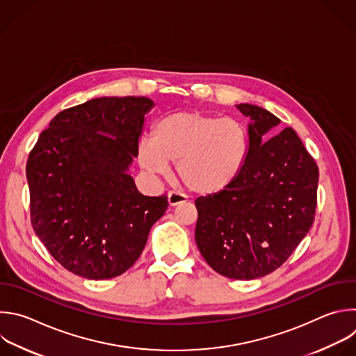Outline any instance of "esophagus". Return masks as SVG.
Masks as SVG:
<instances>
[{
    "label": "esophagus",
    "instance_id": "1",
    "mask_svg": "<svg viewBox=\"0 0 356 356\" xmlns=\"http://www.w3.org/2000/svg\"><path fill=\"white\" fill-rule=\"evenodd\" d=\"M168 201H169L170 207H175V205H179L181 202H186L187 197L183 195V194H179L176 191H169L168 193Z\"/></svg>",
    "mask_w": 356,
    "mask_h": 356
}]
</instances>
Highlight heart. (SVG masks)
I'll return each instance as SVG.
<instances>
[{"label": "heart", "instance_id": "b5f03b06", "mask_svg": "<svg viewBox=\"0 0 356 356\" xmlns=\"http://www.w3.org/2000/svg\"><path fill=\"white\" fill-rule=\"evenodd\" d=\"M250 152L248 127L233 117L197 110L176 111L158 120L151 140L138 145V162L149 175L176 163V176L191 193L212 195L242 173Z\"/></svg>", "mask_w": 356, "mask_h": 356}]
</instances>
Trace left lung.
Wrapping results in <instances>:
<instances>
[{
  "instance_id": "obj_1",
  "label": "left lung",
  "mask_w": 356,
  "mask_h": 356,
  "mask_svg": "<svg viewBox=\"0 0 356 356\" xmlns=\"http://www.w3.org/2000/svg\"><path fill=\"white\" fill-rule=\"evenodd\" d=\"M249 126L248 162L226 190L195 200V242L208 266L233 280H256L281 267L307 234L316 215L318 168L298 134L268 110L236 106Z\"/></svg>"
}]
</instances>
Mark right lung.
<instances>
[{
    "label": "right lung",
    "mask_w": 356,
    "mask_h": 356,
    "mask_svg": "<svg viewBox=\"0 0 356 356\" xmlns=\"http://www.w3.org/2000/svg\"><path fill=\"white\" fill-rule=\"evenodd\" d=\"M144 96L96 97L60 111L29 154L31 222L54 260L88 280L126 273L141 256L168 195L138 193L127 175L138 155Z\"/></svg>",
    "instance_id": "right-lung-1"
}]
</instances>
